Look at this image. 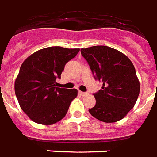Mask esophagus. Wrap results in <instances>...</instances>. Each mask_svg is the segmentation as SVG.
<instances>
[{"instance_id": "1", "label": "esophagus", "mask_w": 157, "mask_h": 157, "mask_svg": "<svg viewBox=\"0 0 157 157\" xmlns=\"http://www.w3.org/2000/svg\"><path fill=\"white\" fill-rule=\"evenodd\" d=\"M79 94L81 95L82 96H84L87 95V92H83V91H79Z\"/></svg>"}]
</instances>
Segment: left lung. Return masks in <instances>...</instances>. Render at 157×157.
Instances as JSON below:
<instances>
[{"label":"left lung","mask_w":157,"mask_h":157,"mask_svg":"<svg viewBox=\"0 0 157 157\" xmlns=\"http://www.w3.org/2000/svg\"><path fill=\"white\" fill-rule=\"evenodd\" d=\"M96 79L102 82L96 93V105L89 113L104 122H116L126 116L135 106L140 84L135 66L126 55L108 46L82 48Z\"/></svg>","instance_id":"obj_1"}]
</instances>
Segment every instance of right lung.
<instances>
[{"instance_id": "1", "label": "right lung", "mask_w": 157, "mask_h": 157, "mask_svg": "<svg viewBox=\"0 0 157 157\" xmlns=\"http://www.w3.org/2000/svg\"><path fill=\"white\" fill-rule=\"evenodd\" d=\"M78 52L79 48L48 47L23 61L15 80V95L21 109L33 121L52 125L66 116L78 90L57 87L56 79Z\"/></svg>"}]
</instances>
